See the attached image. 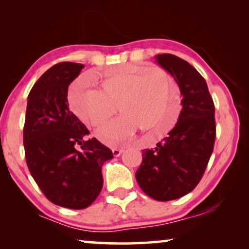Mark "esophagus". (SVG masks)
<instances>
[{
  "instance_id": "1",
  "label": "esophagus",
  "mask_w": 249,
  "mask_h": 249,
  "mask_svg": "<svg viewBox=\"0 0 249 249\" xmlns=\"http://www.w3.org/2000/svg\"><path fill=\"white\" fill-rule=\"evenodd\" d=\"M112 151H113V155H114L115 157H117V156H120L122 153H123L124 148H113Z\"/></svg>"
}]
</instances>
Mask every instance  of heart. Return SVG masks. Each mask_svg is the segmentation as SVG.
<instances>
[{
  "label": "heart",
  "instance_id": "obj_1",
  "mask_svg": "<svg viewBox=\"0 0 249 249\" xmlns=\"http://www.w3.org/2000/svg\"><path fill=\"white\" fill-rule=\"evenodd\" d=\"M101 90L74 84L69 99L74 114L84 123L98 127L117 107L121 116L96 132L101 141L117 145L136 128L151 130V141L169 134L179 120L181 95L174 80L163 71L128 65L105 73Z\"/></svg>",
  "mask_w": 249,
  "mask_h": 249
}]
</instances>
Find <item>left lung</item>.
<instances>
[{"instance_id": "1", "label": "left lung", "mask_w": 249, "mask_h": 249, "mask_svg": "<svg viewBox=\"0 0 249 249\" xmlns=\"http://www.w3.org/2000/svg\"><path fill=\"white\" fill-rule=\"evenodd\" d=\"M169 72L182 95L179 120L154 149L142 150L136 180L151 199L170 201L188 195L203 177L215 142V107L197 70L171 53L155 57Z\"/></svg>"}]
</instances>
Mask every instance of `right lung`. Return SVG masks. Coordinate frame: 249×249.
I'll return each mask as SVG.
<instances>
[{"label": "right lung", "mask_w": 249, "mask_h": 249, "mask_svg": "<svg viewBox=\"0 0 249 249\" xmlns=\"http://www.w3.org/2000/svg\"><path fill=\"white\" fill-rule=\"evenodd\" d=\"M82 68L60 62L46 71L29 92L24 124L32 177L50 202L72 210L93 203L103 187V163L113 158L96 138L84 141L89 130L69 109L68 87Z\"/></svg>", "instance_id": "add662e5"}]
</instances>
